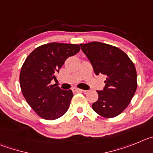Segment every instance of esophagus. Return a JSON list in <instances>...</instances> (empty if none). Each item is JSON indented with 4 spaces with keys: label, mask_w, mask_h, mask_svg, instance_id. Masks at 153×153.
<instances>
[{
    "label": "esophagus",
    "mask_w": 153,
    "mask_h": 153,
    "mask_svg": "<svg viewBox=\"0 0 153 153\" xmlns=\"http://www.w3.org/2000/svg\"><path fill=\"white\" fill-rule=\"evenodd\" d=\"M75 92H86L85 90H82V89H79V88H75L74 89Z\"/></svg>",
    "instance_id": "esophagus-1"
}]
</instances>
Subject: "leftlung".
<instances>
[{
	"mask_svg": "<svg viewBox=\"0 0 153 153\" xmlns=\"http://www.w3.org/2000/svg\"><path fill=\"white\" fill-rule=\"evenodd\" d=\"M94 71L106 75L105 86L97 91L98 99L92 104L97 114L107 118L117 117L129 105L137 88L133 62L119 48L100 42L80 44Z\"/></svg>",
	"mask_w": 153,
	"mask_h": 153,
	"instance_id": "obj_1",
	"label": "left lung"
}]
</instances>
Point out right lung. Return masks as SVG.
Listing matches in <instances>:
<instances>
[{"label": "right lung", "mask_w": 153, "mask_h": 153, "mask_svg": "<svg viewBox=\"0 0 153 153\" xmlns=\"http://www.w3.org/2000/svg\"><path fill=\"white\" fill-rule=\"evenodd\" d=\"M79 50L76 44L51 42L34 49L23 63L20 75L22 93L29 105L43 119H58L68 111L73 97L71 90H62L50 84L56 80L65 61Z\"/></svg>", "instance_id": "add662e5"}]
</instances>
